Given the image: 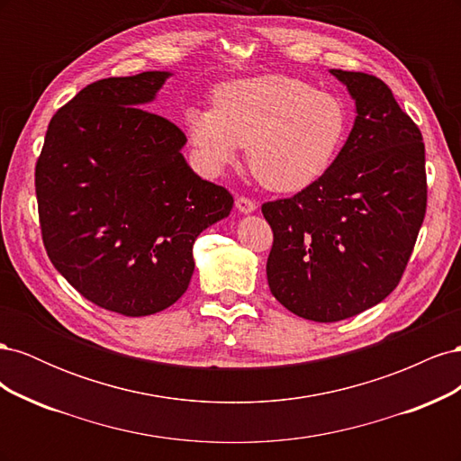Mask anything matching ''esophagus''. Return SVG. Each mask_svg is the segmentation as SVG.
I'll return each instance as SVG.
<instances>
[{
	"mask_svg": "<svg viewBox=\"0 0 461 461\" xmlns=\"http://www.w3.org/2000/svg\"><path fill=\"white\" fill-rule=\"evenodd\" d=\"M236 209H239L240 213H254L258 205H256L254 200H249L246 196H239V198H236Z\"/></svg>",
	"mask_w": 461,
	"mask_h": 461,
	"instance_id": "esophagus-1",
	"label": "esophagus"
}]
</instances>
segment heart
<instances>
[{"instance_id": "obj_1", "label": "heart", "mask_w": 461, "mask_h": 461, "mask_svg": "<svg viewBox=\"0 0 461 461\" xmlns=\"http://www.w3.org/2000/svg\"><path fill=\"white\" fill-rule=\"evenodd\" d=\"M348 124L350 113L337 94L286 75L222 82L213 107L186 111L190 144L205 171L221 173L248 146L249 169L275 192H298L327 175Z\"/></svg>"}]
</instances>
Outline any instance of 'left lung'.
<instances>
[{
	"label": "left lung",
	"mask_w": 461,
	"mask_h": 461,
	"mask_svg": "<svg viewBox=\"0 0 461 461\" xmlns=\"http://www.w3.org/2000/svg\"><path fill=\"white\" fill-rule=\"evenodd\" d=\"M330 73L356 102L340 156L296 196L261 205L271 294L317 323L354 317L398 286L427 209L421 131L381 78Z\"/></svg>",
	"instance_id": "left-lung-1"
}]
</instances>
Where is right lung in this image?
I'll list each match as a JSON object with an SVG mask.
<instances>
[{"mask_svg":"<svg viewBox=\"0 0 461 461\" xmlns=\"http://www.w3.org/2000/svg\"><path fill=\"white\" fill-rule=\"evenodd\" d=\"M169 77L148 71L82 88L51 117L36 163L48 258L86 300L127 317L185 294L194 242L234 203L190 169L185 132L144 109Z\"/></svg>","mask_w":461,"mask_h":461,"instance_id":"1","label":"right lung"}]
</instances>
